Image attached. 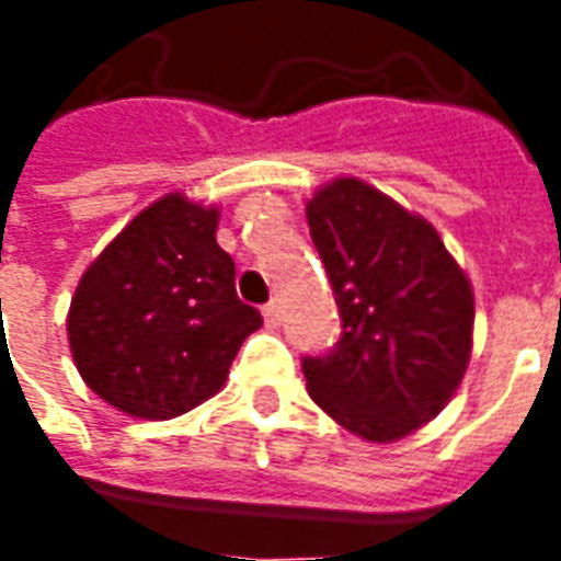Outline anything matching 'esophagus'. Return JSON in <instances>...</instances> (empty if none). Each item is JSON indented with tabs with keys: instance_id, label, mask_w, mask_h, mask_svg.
<instances>
[{
	"instance_id": "1",
	"label": "esophagus",
	"mask_w": 561,
	"mask_h": 561,
	"mask_svg": "<svg viewBox=\"0 0 561 561\" xmlns=\"http://www.w3.org/2000/svg\"><path fill=\"white\" fill-rule=\"evenodd\" d=\"M264 321H267V328H270V330L279 328L282 316H279V304H276V300H270V304L264 306Z\"/></svg>"
}]
</instances>
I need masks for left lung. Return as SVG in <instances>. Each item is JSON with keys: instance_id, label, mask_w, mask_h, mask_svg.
Segmentation results:
<instances>
[{"instance_id": "obj_1", "label": "left lung", "mask_w": 561, "mask_h": 561, "mask_svg": "<svg viewBox=\"0 0 561 561\" xmlns=\"http://www.w3.org/2000/svg\"><path fill=\"white\" fill-rule=\"evenodd\" d=\"M306 219L342 318L336 345L304 357L309 397L348 433L397 442L462 381L469 279L430 221L354 176L318 188Z\"/></svg>"}]
</instances>
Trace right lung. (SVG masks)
<instances>
[{"label":"right lung","instance_id":"right-lung-1","mask_svg":"<svg viewBox=\"0 0 561 561\" xmlns=\"http://www.w3.org/2000/svg\"><path fill=\"white\" fill-rule=\"evenodd\" d=\"M216 225L219 209L173 192L128 221L83 273L68 309L71 357L119 412L168 421L201 405L264 324L237 297Z\"/></svg>","mask_w":561,"mask_h":561}]
</instances>
